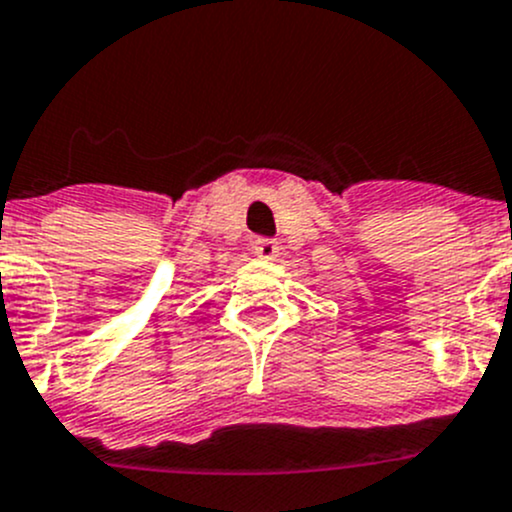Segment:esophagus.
I'll list each match as a JSON object with an SVG mask.
<instances>
[{
	"instance_id": "34e87169",
	"label": "esophagus",
	"mask_w": 512,
	"mask_h": 512,
	"mask_svg": "<svg viewBox=\"0 0 512 512\" xmlns=\"http://www.w3.org/2000/svg\"><path fill=\"white\" fill-rule=\"evenodd\" d=\"M278 244L273 239H256L254 241V254L261 258V261H273L278 256Z\"/></svg>"
}]
</instances>
